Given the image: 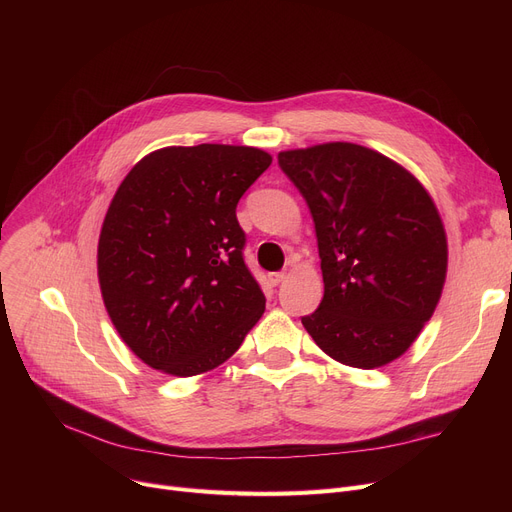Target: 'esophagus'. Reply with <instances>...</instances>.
<instances>
[{
  "mask_svg": "<svg viewBox=\"0 0 512 512\" xmlns=\"http://www.w3.org/2000/svg\"><path fill=\"white\" fill-rule=\"evenodd\" d=\"M284 278H286V274H284V272H270V274H267V280H270V284H272V286L282 284V282H284Z\"/></svg>",
  "mask_w": 512,
  "mask_h": 512,
  "instance_id": "34e87169",
  "label": "esophagus"
}]
</instances>
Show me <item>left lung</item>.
Wrapping results in <instances>:
<instances>
[{"mask_svg":"<svg viewBox=\"0 0 512 512\" xmlns=\"http://www.w3.org/2000/svg\"><path fill=\"white\" fill-rule=\"evenodd\" d=\"M278 166L307 201L324 274L305 330L344 365L394 361L432 317L446 278L432 197L396 161L353 143L282 151Z\"/></svg>","mask_w":512,"mask_h":512,"instance_id":"8db88e82","label":"left lung"}]
</instances>
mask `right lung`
I'll use <instances>...</instances> for the list:
<instances>
[{
	"label": "right lung",
	"mask_w": 512,
	"mask_h": 512,
	"mask_svg": "<svg viewBox=\"0 0 512 512\" xmlns=\"http://www.w3.org/2000/svg\"><path fill=\"white\" fill-rule=\"evenodd\" d=\"M272 164L255 147H166L122 180L105 213L103 303L143 363L178 378L230 359L265 297L245 263L236 205Z\"/></svg>",
	"instance_id": "right-lung-1"
}]
</instances>
